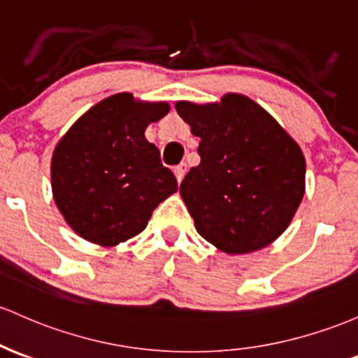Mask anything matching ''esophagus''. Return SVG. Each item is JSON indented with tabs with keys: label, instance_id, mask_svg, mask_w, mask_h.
I'll use <instances>...</instances> for the list:
<instances>
[{
	"label": "esophagus",
	"instance_id": "esophagus-1",
	"mask_svg": "<svg viewBox=\"0 0 358 358\" xmlns=\"http://www.w3.org/2000/svg\"><path fill=\"white\" fill-rule=\"evenodd\" d=\"M185 173H187V164L185 163H182V164H178V166H175V176H176V180H178V183L182 182L183 176H185Z\"/></svg>",
	"mask_w": 358,
	"mask_h": 358
}]
</instances>
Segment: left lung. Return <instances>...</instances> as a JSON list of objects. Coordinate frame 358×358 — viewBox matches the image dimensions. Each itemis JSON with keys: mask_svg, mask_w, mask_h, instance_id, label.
<instances>
[{"mask_svg": "<svg viewBox=\"0 0 358 358\" xmlns=\"http://www.w3.org/2000/svg\"><path fill=\"white\" fill-rule=\"evenodd\" d=\"M176 112L200 137V164L180 185L203 239L226 253H250L287 229L304 197L306 159L277 120L250 98L178 101Z\"/></svg>", "mask_w": 358, "mask_h": 358, "instance_id": "8db88e82", "label": "left lung"}]
</instances>
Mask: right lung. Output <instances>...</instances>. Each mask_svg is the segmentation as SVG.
I'll return each instance as SVG.
<instances>
[{
    "mask_svg": "<svg viewBox=\"0 0 358 358\" xmlns=\"http://www.w3.org/2000/svg\"><path fill=\"white\" fill-rule=\"evenodd\" d=\"M168 103H141L119 93L96 103L59 141L50 164L59 210L80 236L96 245L127 241L178 183L144 137Z\"/></svg>",
    "mask_w": 358,
    "mask_h": 358,
    "instance_id": "1",
    "label": "right lung"
}]
</instances>
